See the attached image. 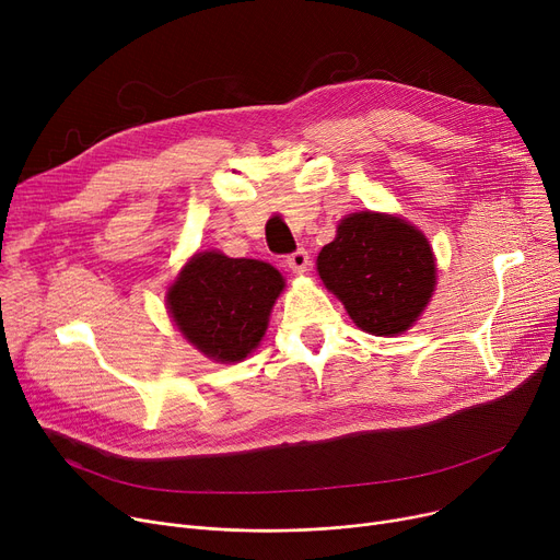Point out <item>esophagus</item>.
Instances as JSON below:
<instances>
[{
    "label": "esophagus",
    "instance_id": "esophagus-1",
    "mask_svg": "<svg viewBox=\"0 0 560 560\" xmlns=\"http://www.w3.org/2000/svg\"><path fill=\"white\" fill-rule=\"evenodd\" d=\"M284 265H287L293 273H305L307 267H310V255H307L305 248H299V250H293V253H289V255L284 257Z\"/></svg>",
    "mask_w": 560,
    "mask_h": 560
}]
</instances>
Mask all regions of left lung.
I'll list each match as a JSON object with an SVG mask.
<instances>
[{
	"mask_svg": "<svg viewBox=\"0 0 560 560\" xmlns=\"http://www.w3.org/2000/svg\"><path fill=\"white\" fill-rule=\"evenodd\" d=\"M318 276L350 318L375 337L409 330L432 299L436 265L424 235L405 219L346 217L316 259Z\"/></svg>",
	"mask_w": 560,
	"mask_h": 560,
	"instance_id": "obj_1",
	"label": "left lung"
}]
</instances>
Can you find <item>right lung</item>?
<instances>
[{
  "label": "right lung",
  "mask_w": 560,
  "mask_h": 560,
  "mask_svg": "<svg viewBox=\"0 0 560 560\" xmlns=\"http://www.w3.org/2000/svg\"><path fill=\"white\" fill-rule=\"evenodd\" d=\"M282 287V276L267 261L210 250L180 271L167 305L189 343L228 364L257 348Z\"/></svg>",
  "instance_id": "obj_1"
}]
</instances>
